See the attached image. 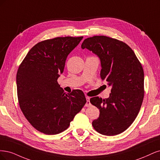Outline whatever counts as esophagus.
Returning a JSON list of instances; mask_svg holds the SVG:
<instances>
[{"label":"esophagus","mask_w":160,"mask_h":160,"mask_svg":"<svg viewBox=\"0 0 160 160\" xmlns=\"http://www.w3.org/2000/svg\"><path fill=\"white\" fill-rule=\"evenodd\" d=\"M86 103L85 106H87V107H89V106H91V103L90 102V98L89 97H86Z\"/></svg>","instance_id":"esophagus-1"}]
</instances>
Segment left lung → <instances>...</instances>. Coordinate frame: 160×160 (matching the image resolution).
<instances>
[{
	"label": "left lung",
	"mask_w": 160,
	"mask_h": 160,
	"mask_svg": "<svg viewBox=\"0 0 160 160\" xmlns=\"http://www.w3.org/2000/svg\"><path fill=\"white\" fill-rule=\"evenodd\" d=\"M81 47L98 56L101 78L112 86L108 98H90L91 104L100 110L92 126L102 135L119 134L131 126L140 110L144 96L142 64L128 45L105 36L88 38Z\"/></svg>",
	"instance_id": "8db88e82"
}]
</instances>
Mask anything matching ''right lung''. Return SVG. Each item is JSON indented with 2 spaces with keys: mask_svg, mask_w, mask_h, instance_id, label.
<instances>
[{
  "mask_svg": "<svg viewBox=\"0 0 160 160\" xmlns=\"http://www.w3.org/2000/svg\"><path fill=\"white\" fill-rule=\"evenodd\" d=\"M83 37H57L40 42L30 50L17 74L20 108L34 128L45 134L62 132L85 105L83 92L66 94L57 80L67 56Z\"/></svg>",
  "mask_w": 160,
  "mask_h": 160,
  "instance_id": "1",
  "label": "right lung"
}]
</instances>
